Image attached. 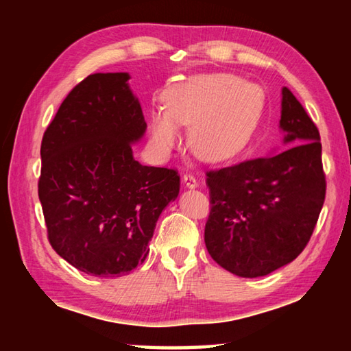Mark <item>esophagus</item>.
Returning a JSON list of instances; mask_svg holds the SVG:
<instances>
[{"label": "esophagus", "mask_w": 351, "mask_h": 351, "mask_svg": "<svg viewBox=\"0 0 351 351\" xmlns=\"http://www.w3.org/2000/svg\"><path fill=\"white\" fill-rule=\"evenodd\" d=\"M182 181H184V184H186V187H189V189H195V187H198V181H197V178H195L192 173H184V176H182Z\"/></svg>", "instance_id": "1"}]
</instances>
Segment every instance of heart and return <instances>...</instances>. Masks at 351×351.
<instances>
[{
    "label": "heart",
    "mask_w": 351,
    "mask_h": 351,
    "mask_svg": "<svg viewBox=\"0 0 351 351\" xmlns=\"http://www.w3.org/2000/svg\"><path fill=\"white\" fill-rule=\"evenodd\" d=\"M164 110L150 116L152 138L167 152L190 128V147L209 162L230 159L245 148L258 127L265 93L258 85L230 74L195 75L164 94Z\"/></svg>",
    "instance_id": "heart-1"
}]
</instances>
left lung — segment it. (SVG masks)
Returning <instances> with one entry per match:
<instances>
[{
  "instance_id": "left-lung-1",
  "label": "left lung",
  "mask_w": 351,
  "mask_h": 351,
  "mask_svg": "<svg viewBox=\"0 0 351 351\" xmlns=\"http://www.w3.org/2000/svg\"><path fill=\"white\" fill-rule=\"evenodd\" d=\"M280 128L288 150L206 173V247L235 276L261 277L293 261L322 210L326 181L320 134L288 88L282 91Z\"/></svg>"
}]
</instances>
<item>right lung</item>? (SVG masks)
I'll return each instance as SVG.
<instances>
[{
	"label": "right lung",
	"instance_id": "obj_1",
	"mask_svg": "<svg viewBox=\"0 0 351 351\" xmlns=\"http://www.w3.org/2000/svg\"><path fill=\"white\" fill-rule=\"evenodd\" d=\"M127 73L91 74L73 88L41 141L38 198L47 240L85 274L119 277L145 260L175 169L134 161L147 123Z\"/></svg>",
	"mask_w": 351,
	"mask_h": 351
}]
</instances>
